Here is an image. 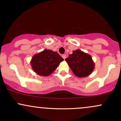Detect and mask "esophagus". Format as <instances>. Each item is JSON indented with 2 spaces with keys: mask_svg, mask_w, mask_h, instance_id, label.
I'll use <instances>...</instances> for the list:
<instances>
[{
  "mask_svg": "<svg viewBox=\"0 0 121 121\" xmlns=\"http://www.w3.org/2000/svg\"><path fill=\"white\" fill-rule=\"evenodd\" d=\"M62 57L64 58V60H65L66 58H67V56H66V54H63V55L62 56Z\"/></svg>",
  "mask_w": 121,
  "mask_h": 121,
  "instance_id": "1",
  "label": "esophagus"
}]
</instances>
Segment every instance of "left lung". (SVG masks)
I'll list each match as a JSON object with an SVG mask.
<instances>
[{
	"mask_svg": "<svg viewBox=\"0 0 121 121\" xmlns=\"http://www.w3.org/2000/svg\"><path fill=\"white\" fill-rule=\"evenodd\" d=\"M65 60L77 77H87L95 69V64L91 56L79 49L73 51Z\"/></svg>",
	"mask_w": 121,
	"mask_h": 121,
	"instance_id": "obj_1",
	"label": "left lung"
}]
</instances>
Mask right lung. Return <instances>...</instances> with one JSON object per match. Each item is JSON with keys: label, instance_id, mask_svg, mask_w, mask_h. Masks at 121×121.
I'll use <instances>...</instances> for the list:
<instances>
[{"label": "right lung", "instance_id": "1", "mask_svg": "<svg viewBox=\"0 0 121 121\" xmlns=\"http://www.w3.org/2000/svg\"><path fill=\"white\" fill-rule=\"evenodd\" d=\"M63 61L64 59L57 52L45 49L32 57L30 65L35 73L43 77H48L53 73Z\"/></svg>", "mask_w": 121, "mask_h": 121}]
</instances>
